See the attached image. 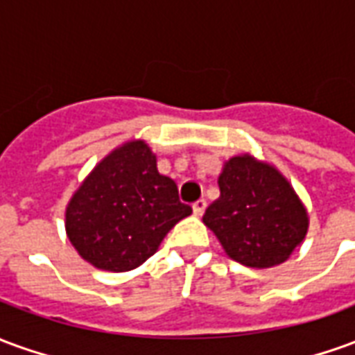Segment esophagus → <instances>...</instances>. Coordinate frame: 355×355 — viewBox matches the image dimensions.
I'll return each instance as SVG.
<instances>
[{
    "label": "esophagus",
    "instance_id": "34e87169",
    "mask_svg": "<svg viewBox=\"0 0 355 355\" xmlns=\"http://www.w3.org/2000/svg\"><path fill=\"white\" fill-rule=\"evenodd\" d=\"M205 207H207V201H205V200H198V201H196V203H193V205H192L193 215H196V216H201V215H203V213H205Z\"/></svg>",
    "mask_w": 355,
    "mask_h": 355
}]
</instances>
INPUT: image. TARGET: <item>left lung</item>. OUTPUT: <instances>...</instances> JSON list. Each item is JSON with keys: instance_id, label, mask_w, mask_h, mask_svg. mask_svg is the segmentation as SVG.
<instances>
[{"instance_id": "8db88e82", "label": "left lung", "mask_w": 355, "mask_h": 355, "mask_svg": "<svg viewBox=\"0 0 355 355\" xmlns=\"http://www.w3.org/2000/svg\"><path fill=\"white\" fill-rule=\"evenodd\" d=\"M220 198L203 224L232 261L249 268H272L289 259L306 238L308 211L274 165L251 154L230 157L218 175Z\"/></svg>"}]
</instances>
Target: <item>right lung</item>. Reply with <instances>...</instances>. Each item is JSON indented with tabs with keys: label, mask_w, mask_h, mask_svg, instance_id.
I'll list each match as a JSON object with an SVG mask.
<instances>
[{
	"label": "right lung",
	"mask_w": 355,
	"mask_h": 355,
	"mask_svg": "<svg viewBox=\"0 0 355 355\" xmlns=\"http://www.w3.org/2000/svg\"><path fill=\"white\" fill-rule=\"evenodd\" d=\"M192 213L175 180L157 171L144 140L112 150L73 192L66 236L83 261L106 272H129L157 251L169 230Z\"/></svg>",
	"instance_id": "add662e5"
}]
</instances>
